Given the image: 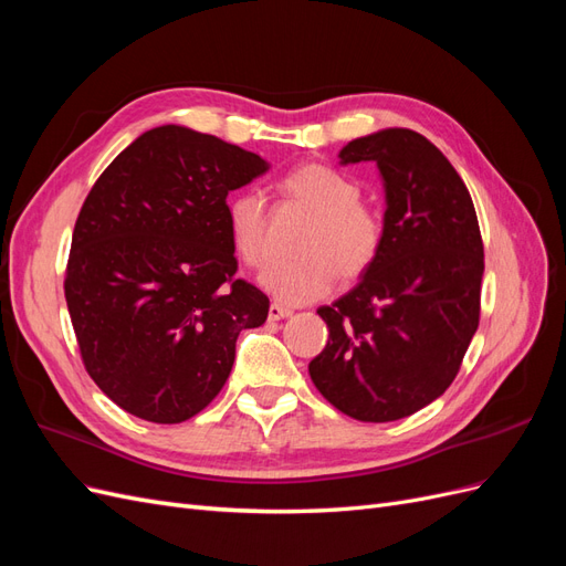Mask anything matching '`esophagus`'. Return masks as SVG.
<instances>
[{"mask_svg":"<svg viewBox=\"0 0 566 566\" xmlns=\"http://www.w3.org/2000/svg\"><path fill=\"white\" fill-rule=\"evenodd\" d=\"M287 316H293V310H287V306H283L279 302H273L269 306V321H281V318H287Z\"/></svg>","mask_w":566,"mask_h":566,"instance_id":"esophagus-1","label":"esophagus"}]
</instances>
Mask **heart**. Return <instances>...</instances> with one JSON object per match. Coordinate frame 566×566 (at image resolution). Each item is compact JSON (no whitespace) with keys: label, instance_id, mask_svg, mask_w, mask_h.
I'll list each match as a JSON object with an SVG mask.
<instances>
[{"label":"heart","instance_id":"obj_1","mask_svg":"<svg viewBox=\"0 0 566 566\" xmlns=\"http://www.w3.org/2000/svg\"><path fill=\"white\" fill-rule=\"evenodd\" d=\"M281 191L314 212L297 260L271 264L262 273L264 290L283 304H306L328 295L337 273L356 279L375 262L382 245V219L358 200V186L337 169L310 163L285 175ZM227 227L235 254L248 266H262L269 256V219L256 191L235 193L227 205Z\"/></svg>","mask_w":566,"mask_h":566}]
</instances>
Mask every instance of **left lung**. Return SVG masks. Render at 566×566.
<instances>
[{
  "mask_svg": "<svg viewBox=\"0 0 566 566\" xmlns=\"http://www.w3.org/2000/svg\"><path fill=\"white\" fill-rule=\"evenodd\" d=\"M375 163L385 186L382 245L347 295L316 312L331 337L310 364L342 413L391 422L439 399L479 325L484 245L468 186L443 153L403 127L339 150Z\"/></svg>",
  "mask_w": 566,
  "mask_h": 566,
  "instance_id": "8db88e82",
  "label": "left lung"
}]
</instances>
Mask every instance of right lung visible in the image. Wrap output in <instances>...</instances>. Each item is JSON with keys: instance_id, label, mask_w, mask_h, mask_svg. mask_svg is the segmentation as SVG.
<instances>
[{"instance_id": "1", "label": "right lung", "mask_w": 566, "mask_h": 566, "mask_svg": "<svg viewBox=\"0 0 566 566\" xmlns=\"http://www.w3.org/2000/svg\"><path fill=\"white\" fill-rule=\"evenodd\" d=\"M250 150L181 125L144 132L75 221L65 302L92 380L127 413L193 418L224 387L269 297L233 279L227 196L264 175Z\"/></svg>"}]
</instances>
